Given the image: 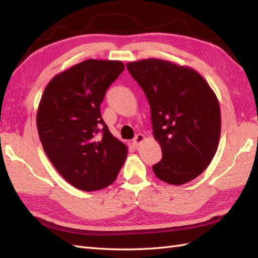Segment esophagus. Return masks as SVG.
Returning a JSON list of instances; mask_svg holds the SVG:
<instances>
[{"instance_id":"esophagus-1","label":"esophagus","mask_w":258,"mask_h":258,"mask_svg":"<svg viewBox=\"0 0 258 258\" xmlns=\"http://www.w3.org/2000/svg\"><path fill=\"white\" fill-rule=\"evenodd\" d=\"M144 140H145V136L143 134H138L134 138V140H133V145L134 146H139Z\"/></svg>"}]
</instances>
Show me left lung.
Returning <instances> with one entry per match:
<instances>
[{
    "label": "left lung",
    "mask_w": 258,
    "mask_h": 258,
    "mask_svg": "<svg viewBox=\"0 0 258 258\" xmlns=\"http://www.w3.org/2000/svg\"><path fill=\"white\" fill-rule=\"evenodd\" d=\"M126 68L150 103L153 135L162 149L153 172L172 185L190 182L217 151L221 109L215 93L196 71L169 61L147 58Z\"/></svg>",
    "instance_id": "8db88e82"
}]
</instances>
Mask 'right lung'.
Masks as SVG:
<instances>
[{
  "label": "right lung",
  "instance_id": "obj_1",
  "mask_svg": "<svg viewBox=\"0 0 258 258\" xmlns=\"http://www.w3.org/2000/svg\"><path fill=\"white\" fill-rule=\"evenodd\" d=\"M120 61L86 59L48 82L36 114L43 150L74 187L91 191L117 177L127 147L104 123L101 103L123 72Z\"/></svg>",
  "mask_w": 258,
  "mask_h": 258
}]
</instances>
